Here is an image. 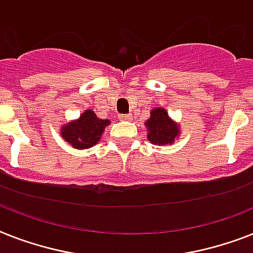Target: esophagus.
Listing matches in <instances>:
<instances>
[{"label": "esophagus", "instance_id": "34e87169", "mask_svg": "<svg viewBox=\"0 0 253 253\" xmlns=\"http://www.w3.org/2000/svg\"><path fill=\"white\" fill-rule=\"evenodd\" d=\"M118 118H120L121 121H131L132 116H131V114H121V116H118Z\"/></svg>", "mask_w": 253, "mask_h": 253}]
</instances>
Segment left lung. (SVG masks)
Listing matches in <instances>:
<instances>
[{"instance_id":"obj_1","label":"left lung","mask_w":253,"mask_h":253,"mask_svg":"<svg viewBox=\"0 0 253 253\" xmlns=\"http://www.w3.org/2000/svg\"><path fill=\"white\" fill-rule=\"evenodd\" d=\"M145 126L148 127V139L153 144H170L179 133L178 126L174 125L165 109L162 108L152 110L151 117L145 122Z\"/></svg>"}]
</instances>
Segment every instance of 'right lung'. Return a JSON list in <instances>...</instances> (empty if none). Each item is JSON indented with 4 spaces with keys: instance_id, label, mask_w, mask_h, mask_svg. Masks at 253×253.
I'll return each mask as SVG.
<instances>
[{
    "instance_id": "obj_1",
    "label": "right lung",
    "mask_w": 253,
    "mask_h": 253,
    "mask_svg": "<svg viewBox=\"0 0 253 253\" xmlns=\"http://www.w3.org/2000/svg\"><path fill=\"white\" fill-rule=\"evenodd\" d=\"M108 125V120H100L92 110H87L80 116L79 120L62 127V136L73 147L85 149L100 140V136Z\"/></svg>"
}]
</instances>
